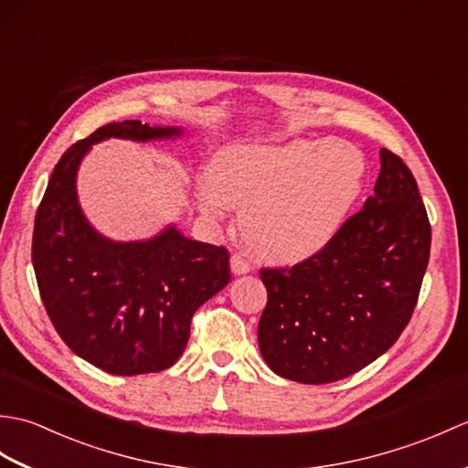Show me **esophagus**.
<instances>
[{"label":"esophagus","instance_id":"obj_1","mask_svg":"<svg viewBox=\"0 0 468 468\" xmlns=\"http://www.w3.org/2000/svg\"><path fill=\"white\" fill-rule=\"evenodd\" d=\"M231 271L235 273V275H243V273H250L251 271V263L245 260L243 255H239V253H235L233 257H231Z\"/></svg>","mask_w":468,"mask_h":468}]
</instances>
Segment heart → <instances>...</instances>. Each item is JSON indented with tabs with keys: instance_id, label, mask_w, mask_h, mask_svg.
Here are the masks:
<instances>
[{
	"instance_id": "heart-1",
	"label": "heart",
	"mask_w": 468,
	"mask_h": 468,
	"mask_svg": "<svg viewBox=\"0 0 468 468\" xmlns=\"http://www.w3.org/2000/svg\"><path fill=\"white\" fill-rule=\"evenodd\" d=\"M208 176L198 195L205 213L241 208V235L257 255L297 261L332 239L360 195L364 158L340 141L227 146Z\"/></svg>"
}]
</instances>
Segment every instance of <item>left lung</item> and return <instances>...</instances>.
Returning <instances> with one entry per match:
<instances>
[{"instance_id": "obj_1", "label": "left lung", "mask_w": 468, "mask_h": 468, "mask_svg": "<svg viewBox=\"0 0 468 468\" xmlns=\"http://www.w3.org/2000/svg\"><path fill=\"white\" fill-rule=\"evenodd\" d=\"M374 197L320 251L292 267H261L267 305L260 350L287 380L337 382L399 340L419 302L431 223L419 185L382 148Z\"/></svg>"}]
</instances>
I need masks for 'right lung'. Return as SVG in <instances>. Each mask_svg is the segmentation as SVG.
Instances as JSON below:
<instances>
[{"label":"right lung","instance_id":"right-lung-1","mask_svg":"<svg viewBox=\"0 0 468 468\" xmlns=\"http://www.w3.org/2000/svg\"><path fill=\"white\" fill-rule=\"evenodd\" d=\"M181 134L141 121L111 122L59 158L37 207L32 263L56 332L76 356L116 376L161 372L181 357L195 312L231 282L225 247L186 239L175 227L151 241L98 235L76 197L78 165L104 138Z\"/></svg>","mask_w":468,"mask_h":468}]
</instances>
